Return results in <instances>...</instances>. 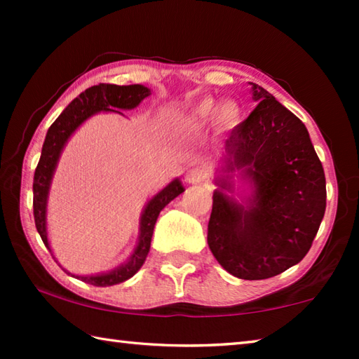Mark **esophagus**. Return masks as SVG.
I'll return each mask as SVG.
<instances>
[{
  "mask_svg": "<svg viewBox=\"0 0 359 359\" xmlns=\"http://www.w3.org/2000/svg\"><path fill=\"white\" fill-rule=\"evenodd\" d=\"M205 179H208V172L203 168H193L185 175V180L188 184H201Z\"/></svg>",
  "mask_w": 359,
  "mask_h": 359,
  "instance_id": "esophagus-1",
  "label": "esophagus"
}]
</instances>
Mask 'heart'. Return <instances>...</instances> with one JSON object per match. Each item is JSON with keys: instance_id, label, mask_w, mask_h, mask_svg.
<instances>
[{"instance_id": "heart-1", "label": "heart", "mask_w": 359, "mask_h": 359, "mask_svg": "<svg viewBox=\"0 0 359 359\" xmlns=\"http://www.w3.org/2000/svg\"><path fill=\"white\" fill-rule=\"evenodd\" d=\"M217 115L218 123L226 128H234L236 125L241 123L242 120V111L234 101H224L220 106H217L215 100L204 98L199 101L196 106L191 109L190 118L198 123H205V121L212 120Z\"/></svg>"}]
</instances>
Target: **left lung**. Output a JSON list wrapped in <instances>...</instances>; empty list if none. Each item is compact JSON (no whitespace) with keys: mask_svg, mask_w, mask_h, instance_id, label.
<instances>
[{"mask_svg":"<svg viewBox=\"0 0 359 359\" xmlns=\"http://www.w3.org/2000/svg\"><path fill=\"white\" fill-rule=\"evenodd\" d=\"M258 102L224 142V168L215 180L208 244L229 274L244 280L282 274L311 250L326 209V180L306 125L263 87ZM241 170L252 196L241 205L229 173Z\"/></svg>","mask_w":359,"mask_h":359,"instance_id":"obj_1","label":"left lung"}]
</instances>
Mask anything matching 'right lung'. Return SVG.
Instances as JSON below:
<instances>
[{
	"mask_svg": "<svg viewBox=\"0 0 359 359\" xmlns=\"http://www.w3.org/2000/svg\"><path fill=\"white\" fill-rule=\"evenodd\" d=\"M149 95L150 88L139 83L93 85V87L87 88L85 92L79 95L77 98L72 100L68 107L60 114V117L53 121L50 128H48L44 145H42L38 168H36L34 171L33 182V214L36 229H38L41 239L48 250H50V244H48L47 239V198L48 190H50L53 172H55L60 155H62V150L66 142H68V139L85 120L92 117L96 112L104 111L121 114L118 111H115V109L130 111V109L137 107L139 102L144 98H147ZM184 191L185 188L182 187V182L179 179H174L171 184L163 188L160 193H156L155 196L150 199L142 212L141 223H139L141 228H139L137 245L126 263L120 264L112 271L104 272V274L76 276V278H81L82 282L95 285V287H111V285L121 283L135 276L136 272L141 269V266L144 264V261L149 255L151 234H154L158 215H160V212L165 209L174 198H177L179 194Z\"/></svg>",
	"mask_w": 359,
	"mask_h": 359,
	"instance_id": "add662e5",
	"label": "right lung"
}]
</instances>
